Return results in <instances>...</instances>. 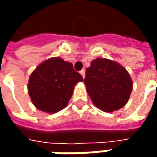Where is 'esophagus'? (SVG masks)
I'll return each instance as SVG.
<instances>
[{
    "label": "esophagus",
    "mask_w": 157,
    "mask_h": 157,
    "mask_svg": "<svg viewBox=\"0 0 157 157\" xmlns=\"http://www.w3.org/2000/svg\"><path fill=\"white\" fill-rule=\"evenodd\" d=\"M80 74H81V75L84 78V76H85V71H84V70H82V71L80 72Z\"/></svg>",
    "instance_id": "34e87169"
}]
</instances>
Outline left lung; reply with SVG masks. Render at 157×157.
<instances>
[{
    "mask_svg": "<svg viewBox=\"0 0 157 157\" xmlns=\"http://www.w3.org/2000/svg\"><path fill=\"white\" fill-rule=\"evenodd\" d=\"M84 84L94 105L104 112H113L124 106L133 88L128 72L105 58L92 61L86 69Z\"/></svg>",
    "mask_w": 157,
    "mask_h": 157,
    "instance_id": "left-lung-1",
    "label": "left lung"
}]
</instances>
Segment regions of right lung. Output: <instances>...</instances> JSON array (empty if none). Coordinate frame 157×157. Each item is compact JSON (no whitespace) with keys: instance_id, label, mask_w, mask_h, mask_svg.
Segmentation results:
<instances>
[{"instance_id":"right-lung-1","label":"right lung","mask_w":157,"mask_h":157,"mask_svg":"<svg viewBox=\"0 0 157 157\" xmlns=\"http://www.w3.org/2000/svg\"><path fill=\"white\" fill-rule=\"evenodd\" d=\"M82 81L71 63L54 57L44 61L33 72L28 92L37 109L52 113L67 105L75 85Z\"/></svg>"}]
</instances>
